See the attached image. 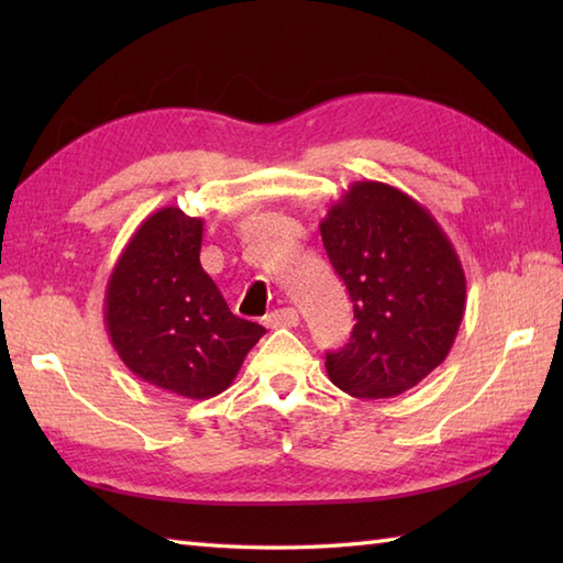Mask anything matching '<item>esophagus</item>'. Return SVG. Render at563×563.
I'll use <instances>...</instances> for the list:
<instances>
[{
  "instance_id": "obj_1",
  "label": "esophagus",
  "mask_w": 563,
  "mask_h": 563,
  "mask_svg": "<svg viewBox=\"0 0 563 563\" xmlns=\"http://www.w3.org/2000/svg\"><path fill=\"white\" fill-rule=\"evenodd\" d=\"M300 324V314H297V309L292 307H283V309H275L266 317V327L271 329H278V327H297Z\"/></svg>"
}]
</instances>
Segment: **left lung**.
<instances>
[{
  "instance_id": "obj_1",
  "label": "left lung",
  "mask_w": 563,
  "mask_h": 563,
  "mask_svg": "<svg viewBox=\"0 0 563 563\" xmlns=\"http://www.w3.org/2000/svg\"><path fill=\"white\" fill-rule=\"evenodd\" d=\"M355 327L327 353L329 379L351 397L387 399L445 361L464 317L466 278L448 234L421 202L382 181H355L319 224Z\"/></svg>"
}]
</instances>
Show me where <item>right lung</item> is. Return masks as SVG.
<instances>
[{"instance_id": "1", "label": "right lung", "mask_w": 563, "mask_h": 563, "mask_svg": "<svg viewBox=\"0 0 563 563\" xmlns=\"http://www.w3.org/2000/svg\"><path fill=\"white\" fill-rule=\"evenodd\" d=\"M202 220L166 206L130 236L109 275L103 321L125 367L184 399H210L232 385L266 333L239 319L200 266Z\"/></svg>"}]
</instances>
